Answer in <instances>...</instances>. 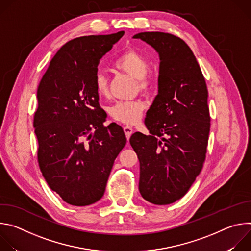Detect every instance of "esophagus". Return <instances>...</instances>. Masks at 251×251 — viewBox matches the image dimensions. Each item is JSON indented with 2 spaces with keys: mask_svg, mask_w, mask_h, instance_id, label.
Segmentation results:
<instances>
[{
  "mask_svg": "<svg viewBox=\"0 0 251 251\" xmlns=\"http://www.w3.org/2000/svg\"><path fill=\"white\" fill-rule=\"evenodd\" d=\"M123 129H124V132H125V135H126V137H127V139H129L130 136H131L132 133H133V128L130 127V126H124Z\"/></svg>",
  "mask_w": 251,
  "mask_h": 251,
  "instance_id": "34e87169",
  "label": "esophagus"
}]
</instances>
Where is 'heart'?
Here are the masks:
<instances>
[{"label": "heart", "instance_id": "obj_1", "mask_svg": "<svg viewBox=\"0 0 251 251\" xmlns=\"http://www.w3.org/2000/svg\"><path fill=\"white\" fill-rule=\"evenodd\" d=\"M114 65L119 70L136 78L138 86L142 91L149 92L151 90L153 80L148 75L150 61L144 55L130 50L119 56ZM94 89L97 95L102 98L109 95L108 79L103 73L96 74L94 77ZM144 109L145 104L140 100L119 101L110 108V115L118 122L133 125L141 119Z\"/></svg>", "mask_w": 251, "mask_h": 251}]
</instances>
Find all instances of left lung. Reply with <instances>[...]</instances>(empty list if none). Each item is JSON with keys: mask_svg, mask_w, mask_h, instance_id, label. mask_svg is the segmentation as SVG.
I'll return each instance as SVG.
<instances>
[{"mask_svg": "<svg viewBox=\"0 0 251 251\" xmlns=\"http://www.w3.org/2000/svg\"><path fill=\"white\" fill-rule=\"evenodd\" d=\"M160 57L158 94L147 111L150 135L140 132L130 144L140 162L139 191L154 204L183 198L202 169L210 128L207 88L190 47L174 34H135Z\"/></svg>", "mask_w": 251, "mask_h": 251, "instance_id": "8db88e82", "label": "left lung"}]
</instances>
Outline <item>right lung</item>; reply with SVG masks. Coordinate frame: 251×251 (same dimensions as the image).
Listing matches in <instances>:
<instances>
[{"instance_id":"right-lung-1","label":"right lung","mask_w":251,"mask_h":251,"mask_svg":"<svg viewBox=\"0 0 251 251\" xmlns=\"http://www.w3.org/2000/svg\"><path fill=\"white\" fill-rule=\"evenodd\" d=\"M123 34L69 41L55 53L38 87L33 127L39 166L50 188L71 205H89L103 197L126 144L122 127L103 125L106 114L94 89L100 59Z\"/></svg>"}]
</instances>
